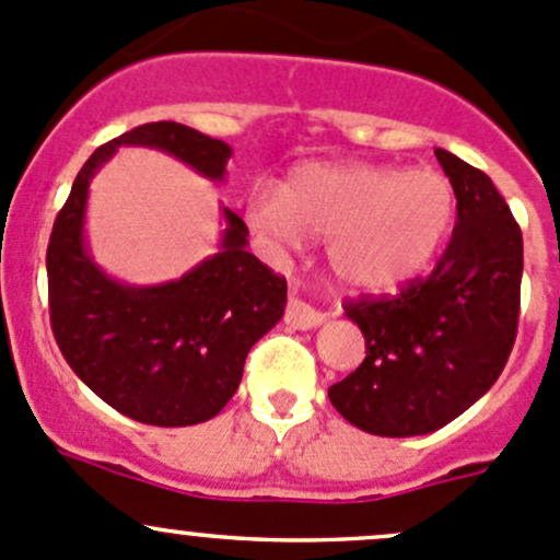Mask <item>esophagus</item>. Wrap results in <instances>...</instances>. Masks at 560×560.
<instances>
[{
  "mask_svg": "<svg viewBox=\"0 0 560 560\" xmlns=\"http://www.w3.org/2000/svg\"><path fill=\"white\" fill-rule=\"evenodd\" d=\"M287 325L295 327V330H314V327H319L322 322L327 319V314H322L319 308L308 306L306 301H301V298L292 295L290 303H287Z\"/></svg>",
  "mask_w": 560,
  "mask_h": 560,
  "instance_id": "34e87169",
  "label": "esophagus"
}]
</instances>
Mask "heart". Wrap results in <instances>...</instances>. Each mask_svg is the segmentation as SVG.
<instances>
[{
  "label": "heart",
  "mask_w": 560,
  "mask_h": 560,
  "mask_svg": "<svg viewBox=\"0 0 560 560\" xmlns=\"http://www.w3.org/2000/svg\"><path fill=\"white\" fill-rule=\"evenodd\" d=\"M455 195L433 167L306 162L284 189L257 184L246 222L270 254L327 238L332 276L360 295H385L422 273L453 228Z\"/></svg>",
  "instance_id": "heart-1"
}]
</instances>
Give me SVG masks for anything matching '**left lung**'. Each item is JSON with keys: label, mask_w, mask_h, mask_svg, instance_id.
<instances>
[{"label": "left lung", "mask_w": 560, "mask_h": 560, "mask_svg": "<svg viewBox=\"0 0 560 560\" xmlns=\"http://www.w3.org/2000/svg\"><path fill=\"white\" fill-rule=\"evenodd\" d=\"M436 160L457 200L447 252L398 295L347 306L365 360L327 389L338 415L374 436H425L453 422L495 385L517 336L521 228L488 175L444 149Z\"/></svg>", "instance_id": "1"}]
</instances>
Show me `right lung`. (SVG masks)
Returning a JSON list of instances; mask_svg holds the SVG:
<instances>
[{
  "label": "right lung",
  "instance_id": "1",
  "mask_svg": "<svg viewBox=\"0 0 560 560\" xmlns=\"http://www.w3.org/2000/svg\"><path fill=\"white\" fill-rule=\"evenodd\" d=\"M121 145L165 151L217 184L233 156L224 140L175 121L100 145L50 233V327L78 380L113 409L145 425H197L224 409L248 349L284 316L287 281L246 252L244 219L224 206L219 252L180 279L138 287L107 276L86 244V202L92 178Z\"/></svg>",
  "mask_w": 560,
  "mask_h": 560
}]
</instances>
